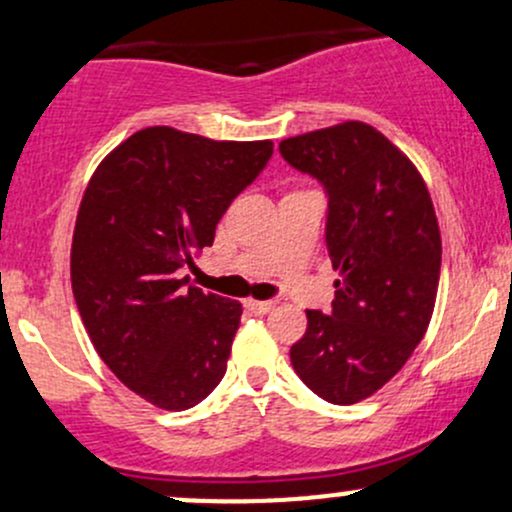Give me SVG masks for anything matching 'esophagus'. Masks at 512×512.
Masks as SVG:
<instances>
[{
    "instance_id": "esophagus-1",
    "label": "esophagus",
    "mask_w": 512,
    "mask_h": 512,
    "mask_svg": "<svg viewBox=\"0 0 512 512\" xmlns=\"http://www.w3.org/2000/svg\"><path fill=\"white\" fill-rule=\"evenodd\" d=\"M247 308H250L252 313H255V316H265V313H269V311H274V306H277V303L274 301H247L245 303Z\"/></svg>"
}]
</instances>
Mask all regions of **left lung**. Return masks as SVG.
Here are the masks:
<instances>
[{
	"label": "left lung",
	"mask_w": 512,
	"mask_h": 512,
	"mask_svg": "<svg viewBox=\"0 0 512 512\" xmlns=\"http://www.w3.org/2000/svg\"><path fill=\"white\" fill-rule=\"evenodd\" d=\"M279 153L328 192L325 247L340 272L333 311H306L291 364L320 398L350 406L401 372L428 330L442 262L435 206L408 155L364 121L286 138Z\"/></svg>",
	"instance_id": "obj_1"
}]
</instances>
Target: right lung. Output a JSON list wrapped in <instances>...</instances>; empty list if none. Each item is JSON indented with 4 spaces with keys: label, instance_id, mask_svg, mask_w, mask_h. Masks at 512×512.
<instances>
[{
    "label": "right lung",
    "instance_id": "obj_1",
    "mask_svg": "<svg viewBox=\"0 0 512 512\" xmlns=\"http://www.w3.org/2000/svg\"><path fill=\"white\" fill-rule=\"evenodd\" d=\"M272 140H211L150 126L116 145L89 179L70 277L94 350L162 411H187L226 374L243 306L187 286L184 265L272 157Z\"/></svg>",
    "mask_w": 512,
    "mask_h": 512
}]
</instances>
